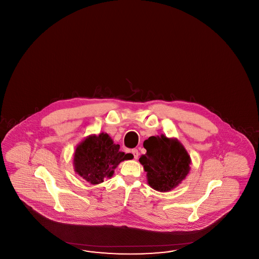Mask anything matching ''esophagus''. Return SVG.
<instances>
[{
  "mask_svg": "<svg viewBox=\"0 0 259 259\" xmlns=\"http://www.w3.org/2000/svg\"><path fill=\"white\" fill-rule=\"evenodd\" d=\"M132 153H133V155H134V158L138 159V157H139V151H138V149H132Z\"/></svg>",
  "mask_w": 259,
  "mask_h": 259,
  "instance_id": "1",
  "label": "esophagus"
}]
</instances>
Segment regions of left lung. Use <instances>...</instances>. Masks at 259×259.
<instances>
[{
    "instance_id": "1",
    "label": "left lung",
    "mask_w": 259,
    "mask_h": 259,
    "mask_svg": "<svg viewBox=\"0 0 259 259\" xmlns=\"http://www.w3.org/2000/svg\"><path fill=\"white\" fill-rule=\"evenodd\" d=\"M147 153L140 163L147 172L149 186L167 192L180 185L190 170L191 159L185 147L175 138L152 136L144 142Z\"/></svg>"
}]
</instances>
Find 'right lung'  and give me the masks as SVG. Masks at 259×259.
Masks as SVG:
<instances>
[{
	"label": "right lung",
	"instance_id": "1",
	"mask_svg": "<svg viewBox=\"0 0 259 259\" xmlns=\"http://www.w3.org/2000/svg\"><path fill=\"white\" fill-rule=\"evenodd\" d=\"M119 148L107 133L88 136L74 150V171L91 185L103 183L105 178L112 177L120 162L134 157Z\"/></svg>",
	"mask_w": 259,
	"mask_h": 259
}]
</instances>
